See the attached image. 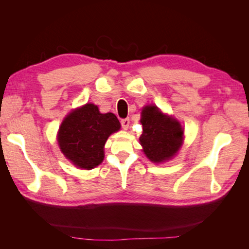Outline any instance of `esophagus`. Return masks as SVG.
Instances as JSON below:
<instances>
[{
    "label": "esophagus",
    "instance_id": "esophagus-1",
    "mask_svg": "<svg viewBox=\"0 0 249 249\" xmlns=\"http://www.w3.org/2000/svg\"><path fill=\"white\" fill-rule=\"evenodd\" d=\"M122 126L124 130H127V127H129L130 125V119L129 118H124V119H122Z\"/></svg>",
    "mask_w": 249,
    "mask_h": 249
}]
</instances>
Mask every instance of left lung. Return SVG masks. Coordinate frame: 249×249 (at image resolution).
<instances>
[{"mask_svg": "<svg viewBox=\"0 0 249 249\" xmlns=\"http://www.w3.org/2000/svg\"><path fill=\"white\" fill-rule=\"evenodd\" d=\"M139 138L143 152L155 163L171 159L182 145L184 130L177 119L163 114L157 106L142 109Z\"/></svg>", "mask_w": 249, "mask_h": 249, "instance_id": "8db88e82", "label": "left lung"}]
</instances>
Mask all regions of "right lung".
Listing matches in <instances>:
<instances>
[{"label": "right lung", "instance_id": "obj_1", "mask_svg": "<svg viewBox=\"0 0 249 249\" xmlns=\"http://www.w3.org/2000/svg\"><path fill=\"white\" fill-rule=\"evenodd\" d=\"M120 129L113 113L102 114L93 104H86L71 112L59 129L61 152L73 165L91 169L104 160V146L112 133Z\"/></svg>", "mask_w": 249, "mask_h": 249}]
</instances>
